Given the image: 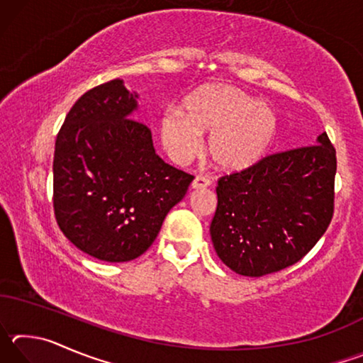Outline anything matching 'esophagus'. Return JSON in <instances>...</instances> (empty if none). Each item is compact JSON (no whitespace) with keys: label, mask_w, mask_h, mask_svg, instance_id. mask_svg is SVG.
<instances>
[{"label":"esophagus","mask_w":363,"mask_h":363,"mask_svg":"<svg viewBox=\"0 0 363 363\" xmlns=\"http://www.w3.org/2000/svg\"><path fill=\"white\" fill-rule=\"evenodd\" d=\"M210 186H211V181L206 179V177H203V176H196L195 179H194V182H192V189H195V190L206 189V187H210Z\"/></svg>","instance_id":"1"}]
</instances>
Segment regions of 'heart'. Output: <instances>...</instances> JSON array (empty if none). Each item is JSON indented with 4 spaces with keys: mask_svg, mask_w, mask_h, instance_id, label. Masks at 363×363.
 Masks as SVG:
<instances>
[{
    "mask_svg": "<svg viewBox=\"0 0 363 363\" xmlns=\"http://www.w3.org/2000/svg\"><path fill=\"white\" fill-rule=\"evenodd\" d=\"M162 140L176 162L186 163L208 138V155L224 173H242L266 157L277 134V115L230 84H205L184 99L181 116L164 115Z\"/></svg>",
    "mask_w": 363,
    "mask_h": 363,
    "instance_id": "heart-1",
    "label": "heart"
}]
</instances>
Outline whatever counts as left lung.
<instances>
[{
	"mask_svg": "<svg viewBox=\"0 0 363 363\" xmlns=\"http://www.w3.org/2000/svg\"><path fill=\"white\" fill-rule=\"evenodd\" d=\"M335 174L336 150L322 133L314 145L274 153L220 177L210 227L219 259L245 277L303 259L333 218Z\"/></svg>",
	"mask_w": 363,
	"mask_h": 363,
	"instance_id": "left-lung-1",
	"label": "left lung"
}]
</instances>
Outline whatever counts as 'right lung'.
<instances>
[{"instance_id": "obj_1", "label": "right lung", "mask_w": 363, "mask_h": 363, "mask_svg": "<svg viewBox=\"0 0 363 363\" xmlns=\"http://www.w3.org/2000/svg\"><path fill=\"white\" fill-rule=\"evenodd\" d=\"M136 110L138 94L112 79L79 97L56 139L57 224L78 250L107 262L145 253L194 181L157 155Z\"/></svg>"}]
</instances>
